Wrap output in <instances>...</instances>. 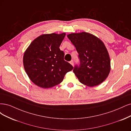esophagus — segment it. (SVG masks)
<instances>
[{
	"label": "esophagus",
	"instance_id": "1",
	"mask_svg": "<svg viewBox=\"0 0 131 131\" xmlns=\"http://www.w3.org/2000/svg\"><path fill=\"white\" fill-rule=\"evenodd\" d=\"M70 64L72 65V66H74V61H73V60H71L70 62Z\"/></svg>",
	"mask_w": 131,
	"mask_h": 131
}]
</instances>
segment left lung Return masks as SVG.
I'll use <instances>...</instances> for the list:
<instances>
[{"instance_id":"1","label":"left lung","mask_w":131,"mask_h":131,"mask_svg":"<svg viewBox=\"0 0 131 131\" xmlns=\"http://www.w3.org/2000/svg\"><path fill=\"white\" fill-rule=\"evenodd\" d=\"M67 37L79 54V64L73 71L80 82L88 86L102 83L111 70L110 58L103 42L86 32L71 34Z\"/></svg>"}]
</instances>
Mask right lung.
I'll list each match as a JSON object with an SVG mask.
<instances>
[{
	"mask_svg": "<svg viewBox=\"0 0 131 131\" xmlns=\"http://www.w3.org/2000/svg\"><path fill=\"white\" fill-rule=\"evenodd\" d=\"M65 35V33L42 35L34 40L25 52V71L38 86L49 88L58 85L66 73L73 69L65 61L64 52L59 48Z\"/></svg>",
	"mask_w": 131,
	"mask_h": 131,
	"instance_id": "add662e5",
	"label": "right lung"
}]
</instances>
